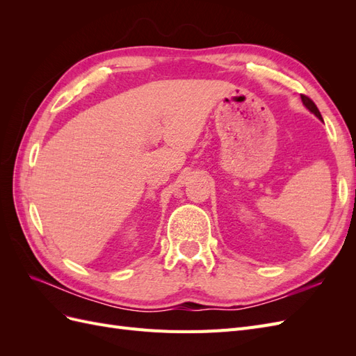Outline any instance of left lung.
Here are the masks:
<instances>
[{
	"label": "left lung",
	"instance_id": "left-lung-1",
	"mask_svg": "<svg viewBox=\"0 0 356 356\" xmlns=\"http://www.w3.org/2000/svg\"><path fill=\"white\" fill-rule=\"evenodd\" d=\"M301 101H303V104L306 105V108H309V111L314 113L318 118H321V120H322V115H321V113H319V110H318V106L315 105L314 101H312V99L309 98V96L301 95Z\"/></svg>",
	"mask_w": 356,
	"mask_h": 356
}]
</instances>
